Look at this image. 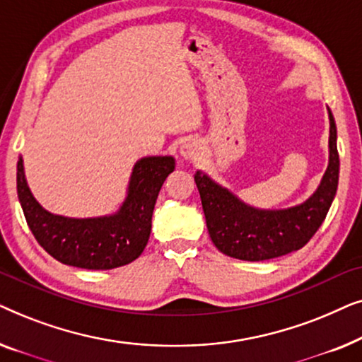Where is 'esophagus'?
Here are the masks:
<instances>
[{"mask_svg":"<svg viewBox=\"0 0 362 362\" xmlns=\"http://www.w3.org/2000/svg\"><path fill=\"white\" fill-rule=\"evenodd\" d=\"M202 155V146L197 140H187L181 146V156L185 160H197Z\"/></svg>","mask_w":362,"mask_h":362,"instance_id":"34e87169","label":"esophagus"}]
</instances>
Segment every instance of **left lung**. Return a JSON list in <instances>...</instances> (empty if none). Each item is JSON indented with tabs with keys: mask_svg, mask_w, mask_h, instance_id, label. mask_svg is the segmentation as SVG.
<instances>
[{
	"mask_svg": "<svg viewBox=\"0 0 362 362\" xmlns=\"http://www.w3.org/2000/svg\"><path fill=\"white\" fill-rule=\"evenodd\" d=\"M338 176L336 123L329 112V163L318 189L303 204L280 211L255 209L204 173L197 171L194 181L207 230L217 249L234 259L260 262L286 255L308 244L328 214L338 189Z\"/></svg>",
	"mask_w": 362,
	"mask_h": 362,
	"instance_id": "8db88e82",
	"label": "left lung"
}]
</instances>
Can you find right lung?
I'll return each mask as SVG.
<instances>
[{
    "label": "right lung",
    "instance_id": "add662e5",
    "mask_svg": "<svg viewBox=\"0 0 362 362\" xmlns=\"http://www.w3.org/2000/svg\"><path fill=\"white\" fill-rule=\"evenodd\" d=\"M175 171L173 156H146L133 166L125 201L115 214L72 219L47 212L34 199L18 160V197L39 245L61 264L110 270L141 255L150 239L151 216L163 182Z\"/></svg>",
    "mask_w": 362,
    "mask_h": 362
}]
</instances>
